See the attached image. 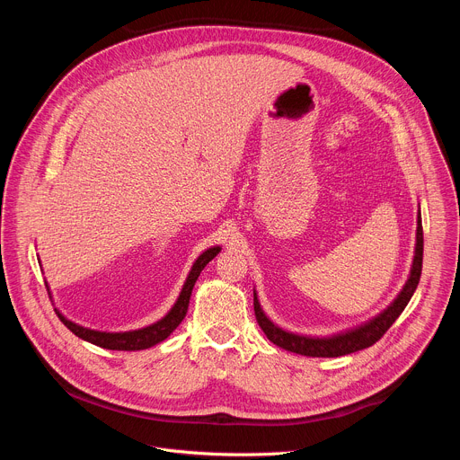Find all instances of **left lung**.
I'll return each instance as SVG.
<instances>
[{"label": "left lung", "mask_w": 460, "mask_h": 460, "mask_svg": "<svg viewBox=\"0 0 460 460\" xmlns=\"http://www.w3.org/2000/svg\"><path fill=\"white\" fill-rule=\"evenodd\" d=\"M422 251H424V236H422V218L420 211L417 215V242H415V254H413V264L410 270V277L397 295V298L393 300L384 311H380L376 316L371 320L351 327V330L330 335V337H309V335H298L293 332L282 330L280 325H277L266 313L261 309L258 302L256 289H252L254 296V314L258 320V325L261 327V332L266 333V337L277 344L279 348L298 353L304 357H342L349 355L360 349H366L373 346L387 330L399 318V314L404 311L408 302L411 300L419 280L422 273Z\"/></svg>", "instance_id": "obj_1"}]
</instances>
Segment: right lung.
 <instances>
[{"instance_id":"add662e5","label":"right lung","mask_w":460,"mask_h":460,"mask_svg":"<svg viewBox=\"0 0 460 460\" xmlns=\"http://www.w3.org/2000/svg\"><path fill=\"white\" fill-rule=\"evenodd\" d=\"M222 251L220 245H213L209 249H206L199 258L194 260V264L183 282V288L176 298V302L172 304V307L167 311L165 316H162L160 320H156L151 325L140 327V330H133V332H98V330H91V327H84L73 320H69L67 316H63L58 309V316L59 320L69 327V330L82 341H87L94 346H100L103 349H116V351H140V349H147L153 348L156 344H160L162 341H165L176 327L180 325V322L185 318L187 307H189V298L192 293V288L199 280L202 270L209 264V261Z\"/></svg>"}]
</instances>
